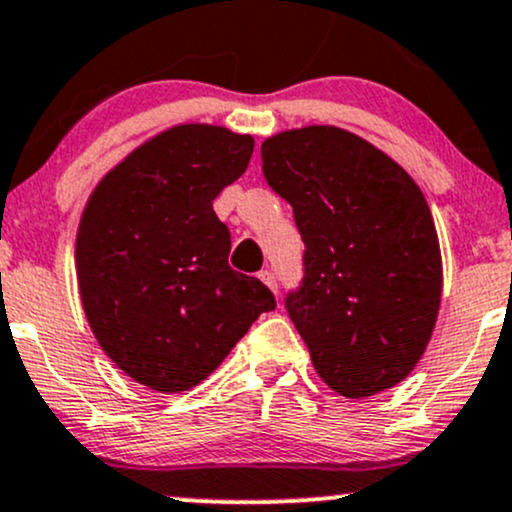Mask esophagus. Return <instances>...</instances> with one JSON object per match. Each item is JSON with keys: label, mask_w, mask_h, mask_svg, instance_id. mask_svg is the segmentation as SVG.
Segmentation results:
<instances>
[{"label": "esophagus", "mask_w": 512, "mask_h": 512, "mask_svg": "<svg viewBox=\"0 0 512 512\" xmlns=\"http://www.w3.org/2000/svg\"><path fill=\"white\" fill-rule=\"evenodd\" d=\"M257 277H260V282L265 284L269 291H274V294H277V277H274L272 272H267V269H265V272H260Z\"/></svg>", "instance_id": "esophagus-1"}]
</instances>
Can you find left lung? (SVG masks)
<instances>
[{
    "instance_id": "left-lung-1",
    "label": "left lung",
    "mask_w": 512,
    "mask_h": 512,
    "mask_svg": "<svg viewBox=\"0 0 512 512\" xmlns=\"http://www.w3.org/2000/svg\"><path fill=\"white\" fill-rule=\"evenodd\" d=\"M262 170L306 243L286 308L313 369L345 398L401 384L442 301L440 240L415 179L357 133L318 123L267 138Z\"/></svg>"
}]
</instances>
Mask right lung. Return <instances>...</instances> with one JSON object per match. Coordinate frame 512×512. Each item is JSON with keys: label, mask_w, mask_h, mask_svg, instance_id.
Returning <instances> with one entry per match:
<instances>
[{"label": "right lung", "mask_w": 512, "mask_h": 512, "mask_svg": "<svg viewBox=\"0 0 512 512\" xmlns=\"http://www.w3.org/2000/svg\"><path fill=\"white\" fill-rule=\"evenodd\" d=\"M255 138L179 123L111 167L84 204L77 286L106 357L160 393L201 384L274 296L228 265L213 199L250 165Z\"/></svg>", "instance_id": "obj_1"}]
</instances>
